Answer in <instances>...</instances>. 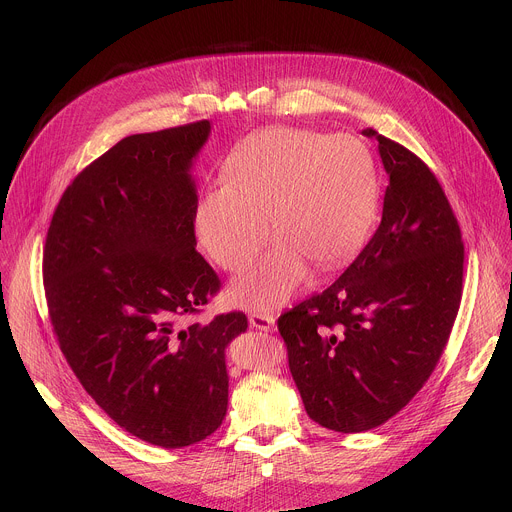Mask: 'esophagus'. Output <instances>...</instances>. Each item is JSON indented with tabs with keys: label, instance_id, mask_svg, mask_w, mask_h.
Wrapping results in <instances>:
<instances>
[{
	"label": "esophagus",
	"instance_id": "34e87169",
	"mask_svg": "<svg viewBox=\"0 0 512 512\" xmlns=\"http://www.w3.org/2000/svg\"><path fill=\"white\" fill-rule=\"evenodd\" d=\"M249 324L255 330L273 332L275 330V316L273 314H265V312H253V314H249Z\"/></svg>",
	"mask_w": 512,
	"mask_h": 512
}]
</instances>
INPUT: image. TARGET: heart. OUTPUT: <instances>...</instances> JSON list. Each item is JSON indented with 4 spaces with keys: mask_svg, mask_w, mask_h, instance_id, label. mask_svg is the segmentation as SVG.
<instances>
[{
    "mask_svg": "<svg viewBox=\"0 0 512 512\" xmlns=\"http://www.w3.org/2000/svg\"><path fill=\"white\" fill-rule=\"evenodd\" d=\"M225 184L202 192L194 225L206 255L241 271L273 231L281 237L231 287L233 302L271 312L308 275L330 271L369 239L379 210V178L367 145L352 135L267 127L229 154Z\"/></svg>",
    "mask_w": 512,
    "mask_h": 512,
    "instance_id": "b5f03b06",
    "label": "heart"
}]
</instances>
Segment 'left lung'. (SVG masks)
Here are the masks:
<instances>
[{
    "label": "left lung",
    "mask_w": 512,
    "mask_h": 512,
    "mask_svg": "<svg viewBox=\"0 0 512 512\" xmlns=\"http://www.w3.org/2000/svg\"><path fill=\"white\" fill-rule=\"evenodd\" d=\"M389 174L383 218L346 271L277 320L308 415L358 433L397 415L427 383L450 340L464 241L431 168L373 127Z\"/></svg>",
    "instance_id": "left-lung-1"
}]
</instances>
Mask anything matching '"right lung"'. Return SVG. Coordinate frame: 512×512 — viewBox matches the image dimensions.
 Masks as SVG:
<instances>
[{"instance_id": "add662e5", "label": "right lung", "mask_w": 512, "mask_h": 512, "mask_svg": "<svg viewBox=\"0 0 512 512\" xmlns=\"http://www.w3.org/2000/svg\"><path fill=\"white\" fill-rule=\"evenodd\" d=\"M206 119L121 139L60 196L42 275L58 346L95 403L139 440L184 448L223 423L243 312L188 322L221 291L196 251L192 158Z\"/></svg>"}]
</instances>
